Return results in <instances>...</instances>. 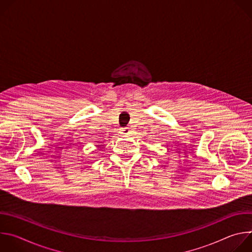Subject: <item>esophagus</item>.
I'll list each match as a JSON object with an SVG mask.
<instances>
[{
  "instance_id": "esophagus-1",
  "label": "esophagus",
  "mask_w": 252,
  "mask_h": 252,
  "mask_svg": "<svg viewBox=\"0 0 252 252\" xmlns=\"http://www.w3.org/2000/svg\"><path fill=\"white\" fill-rule=\"evenodd\" d=\"M120 133H121L122 135H128V134H130V129H129L128 127L122 128V129L120 130Z\"/></svg>"
}]
</instances>
